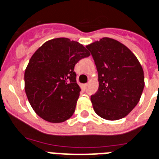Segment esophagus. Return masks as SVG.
Here are the masks:
<instances>
[{"mask_svg": "<svg viewBox=\"0 0 159 159\" xmlns=\"http://www.w3.org/2000/svg\"><path fill=\"white\" fill-rule=\"evenodd\" d=\"M87 86H88V84H84V85H82V88H83L84 90H86Z\"/></svg>", "mask_w": 159, "mask_h": 159, "instance_id": "1", "label": "esophagus"}]
</instances>
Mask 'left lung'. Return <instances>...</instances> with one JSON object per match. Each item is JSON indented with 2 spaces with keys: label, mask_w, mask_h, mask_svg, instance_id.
<instances>
[{
  "label": "left lung",
  "mask_w": 159,
  "mask_h": 159,
  "mask_svg": "<svg viewBox=\"0 0 159 159\" xmlns=\"http://www.w3.org/2000/svg\"><path fill=\"white\" fill-rule=\"evenodd\" d=\"M98 72L99 89L91 96L96 114L107 120L126 117L140 101L144 71L135 55L116 40L104 37L86 46Z\"/></svg>",
  "instance_id": "left-lung-1"
}]
</instances>
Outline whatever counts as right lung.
Instances as JSON below:
<instances>
[{
	"mask_svg": "<svg viewBox=\"0 0 159 159\" xmlns=\"http://www.w3.org/2000/svg\"><path fill=\"white\" fill-rule=\"evenodd\" d=\"M90 55L82 44L65 37L50 40L36 50L24 73V89L37 115L54 123L72 117L81 91L74 66Z\"/></svg>",
	"mask_w": 159,
	"mask_h": 159,
	"instance_id": "obj_1",
	"label": "right lung"
}]
</instances>
